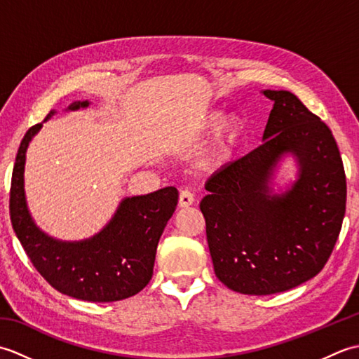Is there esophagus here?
<instances>
[{"label":"esophagus","mask_w":359,"mask_h":359,"mask_svg":"<svg viewBox=\"0 0 359 359\" xmlns=\"http://www.w3.org/2000/svg\"><path fill=\"white\" fill-rule=\"evenodd\" d=\"M193 203H194V194L191 191H188V189L180 191V194H179V207L187 208Z\"/></svg>","instance_id":"obj_1"}]
</instances>
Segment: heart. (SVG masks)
<instances>
[{
    "instance_id": "1",
    "label": "heart",
    "mask_w": 359,
    "mask_h": 359,
    "mask_svg": "<svg viewBox=\"0 0 359 359\" xmlns=\"http://www.w3.org/2000/svg\"><path fill=\"white\" fill-rule=\"evenodd\" d=\"M219 121V114H210V116L203 120L202 129H205V131H211V129H215L217 126ZM239 126L241 123L234 117L225 120L224 123L220 125L215 142L211 143V147L207 149V152H205L201 160V168H203V170H215V168L225 162L228 158V154H230L231 147L234 144L236 139H238Z\"/></svg>"
}]
</instances>
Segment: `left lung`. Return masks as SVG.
Returning <instances> with one entry per match:
<instances>
[{
    "mask_svg": "<svg viewBox=\"0 0 359 359\" xmlns=\"http://www.w3.org/2000/svg\"><path fill=\"white\" fill-rule=\"evenodd\" d=\"M274 102L262 140L211 175L201 202L219 280L243 294L301 285L329 261L346 215V172L330 128L288 90ZM285 151L300 162L290 192L270 196L272 168Z\"/></svg>",
    "mask_w": 359,
    "mask_h": 359,
    "instance_id": "obj_1",
    "label": "left lung"
}]
</instances>
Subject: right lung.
Returning a JSON list of instances; mask_svg holds the SVG:
<instances>
[{"label":"right lung","instance_id":"right-lung-1","mask_svg":"<svg viewBox=\"0 0 359 359\" xmlns=\"http://www.w3.org/2000/svg\"><path fill=\"white\" fill-rule=\"evenodd\" d=\"M88 104L74 102L69 109ZM40 128L41 123L29 128L21 140L9 199L13 231L30 262L53 288L75 299L112 302L139 293L152 278L157 243L175 211L179 191L166 187L147 196L126 197L106 228L88 241L52 239L30 219L22 188L27 144Z\"/></svg>","mask_w":359,"mask_h":359}]
</instances>
